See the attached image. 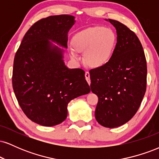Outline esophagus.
Wrapping results in <instances>:
<instances>
[{
    "instance_id": "obj_1",
    "label": "esophagus",
    "mask_w": 159,
    "mask_h": 159,
    "mask_svg": "<svg viewBox=\"0 0 159 159\" xmlns=\"http://www.w3.org/2000/svg\"><path fill=\"white\" fill-rule=\"evenodd\" d=\"M85 78L87 80V83L89 84V85L90 84V73L89 72H85Z\"/></svg>"
}]
</instances>
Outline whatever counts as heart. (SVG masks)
<instances>
[{
    "instance_id": "b5f03b06",
    "label": "heart",
    "mask_w": 159,
    "mask_h": 159,
    "mask_svg": "<svg viewBox=\"0 0 159 159\" xmlns=\"http://www.w3.org/2000/svg\"><path fill=\"white\" fill-rule=\"evenodd\" d=\"M116 45V36L112 30L101 26L91 27L75 34L72 39L75 51L84 53L86 63L93 67L102 66L110 61ZM72 51V58L78 60Z\"/></svg>"
}]
</instances>
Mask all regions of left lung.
<instances>
[{"label":"left lung","mask_w":159,"mask_h":159,"mask_svg":"<svg viewBox=\"0 0 159 159\" xmlns=\"http://www.w3.org/2000/svg\"><path fill=\"white\" fill-rule=\"evenodd\" d=\"M117 43L110 61L90 70V88L98 96L95 116L102 126L115 128L129 121L139 108L147 89V61L136 34L116 20Z\"/></svg>","instance_id":"8db88e82"}]
</instances>
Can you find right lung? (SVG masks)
<instances>
[{
	"instance_id": "1",
	"label": "right lung",
	"mask_w": 159,
	"mask_h": 159,
	"mask_svg": "<svg viewBox=\"0 0 159 159\" xmlns=\"http://www.w3.org/2000/svg\"><path fill=\"white\" fill-rule=\"evenodd\" d=\"M74 18L58 15L39 20L27 30L16 53L12 88L25 114L39 125L61 123L69 102L90 91L84 71L67 68L62 51L52 48L48 41L66 48Z\"/></svg>"
}]
</instances>
